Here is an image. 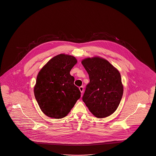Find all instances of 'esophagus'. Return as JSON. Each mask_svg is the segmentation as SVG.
<instances>
[{
    "label": "esophagus",
    "instance_id": "34e87169",
    "mask_svg": "<svg viewBox=\"0 0 156 156\" xmlns=\"http://www.w3.org/2000/svg\"><path fill=\"white\" fill-rule=\"evenodd\" d=\"M79 90H80V91L81 92V93H83V86H81V87H79Z\"/></svg>",
    "mask_w": 156,
    "mask_h": 156
}]
</instances>
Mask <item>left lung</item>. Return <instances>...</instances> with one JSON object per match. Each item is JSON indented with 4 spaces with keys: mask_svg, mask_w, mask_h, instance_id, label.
Masks as SVG:
<instances>
[{
    "mask_svg": "<svg viewBox=\"0 0 156 156\" xmlns=\"http://www.w3.org/2000/svg\"><path fill=\"white\" fill-rule=\"evenodd\" d=\"M81 63L90 80L83 96V102L95 117H107L117 110L123 94L119 71L100 56L85 58Z\"/></svg>",
    "mask_w": 156,
    "mask_h": 156,
    "instance_id": "obj_1",
    "label": "left lung"
}]
</instances>
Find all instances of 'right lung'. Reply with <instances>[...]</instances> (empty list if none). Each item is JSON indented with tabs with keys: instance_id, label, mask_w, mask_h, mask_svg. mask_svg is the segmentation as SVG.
Wrapping results in <instances>:
<instances>
[{
	"instance_id": "1",
	"label": "right lung",
	"mask_w": 156,
	"mask_h": 156,
	"mask_svg": "<svg viewBox=\"0 0 156 156\" xmlns=\"http://www.w3.org/2000/svg\"><path fill=\"white\" fill-rule=\"evenodd\" d=\"M77 60L73 56L60 54L49 60L37 76L34 94L45 115L55 119L65 117L80 98L79 88L70 74Z\"/></svg>"
}]
</instances>
